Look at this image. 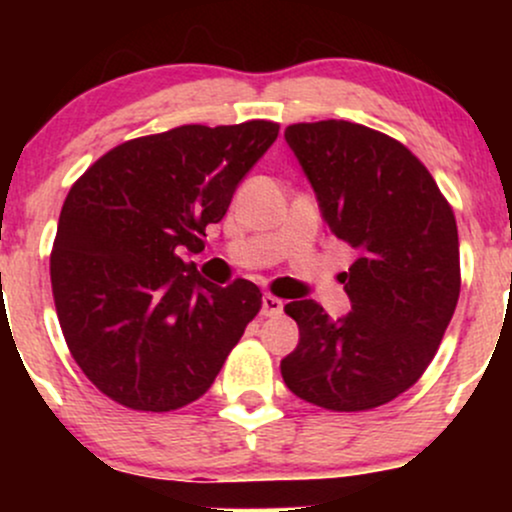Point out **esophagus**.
I'll use <instances>...</instances> for the list:
<instances>
[{
    "label": "esophagus",
    "instance_id": "obj_1",
    "mask_svg": "<svg viewBox=\"0 0 512 512\" xmlns=\"http://www.w3.org/2000/svg\"><path fill=\"white\" fill-rule=\"evenodd\" d=\"M281 310H284V303H281L276 296H272V293H264V296H262V315L264 317H274V315H281Z\"/></svg>",
    "mask_w": 512,
    "mask_h": 512
}]
</instances>
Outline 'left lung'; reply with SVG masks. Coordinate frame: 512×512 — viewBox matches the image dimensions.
Masks as SVG:
<instances>
[{
    "label": "left lung",
    "instance_id": "1",
    "mask_svg": "<svg viewBox=\"0 0 512 512\" xmlns=\"http://www.w3.org/2000/svg\"><path fill=\"white\" fill-rule=\"evenodd\" d=\"M320 214L356 250L342 274L351 313L286 305L298 346L281 361L296 397L332 411L380 407L436 356L460 298V240L436 180L404 144L346 120L286 127Z\"/></svg>",
    "mask_w": 512,
    "mask_h": 512
}]
</instances>
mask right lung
<instances>
[{
    "label": "right lung",
    "mask_w": 512,
    "mask_h": 512,
    "mask_svg": "<svg viewBox=\"0 0 512 512\" xmlns=\"http://www.w3.org/2000/svg\"><path fill=\"white\" fill-rule=\"evenodd\" d=\"M279 125H182L129 139L69 190L52 245L57 317L74 361L137 411L195 402L260 313L248 279L216 286L182 252L204 250Z\"/></svg>",
    "instance_id": "obj_1"
}]
</instances>
